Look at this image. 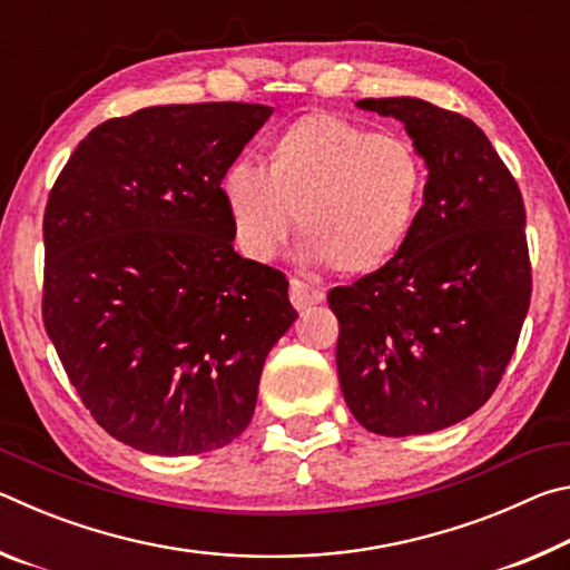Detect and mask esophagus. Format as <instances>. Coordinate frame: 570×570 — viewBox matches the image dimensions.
Instances as JSON below:
<instances>
[{"label": "esophagus", "mask_w": 570, "mask_h": 570, "mask_svg": "<svg viewBox=\"0 0 570 570\" xmlns=\"http://www.w3.org/2000/svg\"><path fill=\"white\" fill-rule=\"evenodd\" d=\"M288 298H292V304L302 312V308L324 302V294L322 288L308 286L306 282H302V278H292V284H288Z\"/></svg>", "instance_id": "esophagus-1"}]
</instances>
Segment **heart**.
<instances>
[{"label": "heart", "mask_w": 570, "mask_h": 570, "mask_svg": "<svg viewBox=\"0 0 570 570\" xmlns=\"http://www.w3.org/2000/svg\"><path fill=\"white\" fill-rule=\"evenodd\" d=\"M424 186L428 168L407 138L308 112L276 135L264 168L234 163L220 178V198L250 262H272L298 216L308 262L370 276L410 240Z\"/></svg>", "instance_id": "1"}]
</instances>
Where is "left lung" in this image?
I'll return each mask as SVG.
<instances>
[{"instance_id":"1","label":"left lung","mask_w":570,"mask_h":570,"mask_svg":"<svg viewBox=\"0 0 570 570\" xmlns=\"http://www.w3.org/2000/svg\"><path fill=\"white\" fill-rule=\"evenodd\" d=\"M356 108L404 125L428 186L400 256L326 296L340 320L336 372L366 430L428 435L480 410L515 352L533 288L525 206L470 118L420 98Z\"/></svg>"}]
</instances>
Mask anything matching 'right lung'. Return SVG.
<instances>
[{
  "label": "right lung",
  "mask_w": 570,
  "mask_h": 570,
  "mask_svg": "<svg viewBox=\"0 0 570 570\" xmlns=\"http://www.w3.org/2000/svg\"><path fill=\"white\" fill-rule=\"evenodd\" d=\"M274 108L156 105L90 130L45 208L42 320L95 422L148 455H200L254 417L296 322L282 272L234 250L220 178Z\"/></svg>",
  "instance_id": "add662e5"
}]
</instances>
